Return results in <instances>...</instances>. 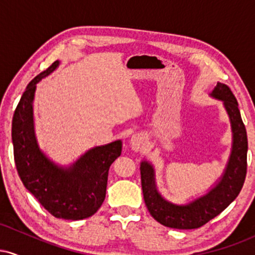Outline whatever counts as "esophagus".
Returning a JSON list of instances; mask_svg holds the SVG:
<instances>
[{
    "mask_svg": "<svg viewBox=\"0 0 255 255\" xmlns=\"http://www.w3.org/2000/svg\"><path fill=\"white\" fill-rule=\"evenodd\" d=\"M144 142H145L144 137H142L141 135H139V134H137V135H133V136H131V139H130L131 148H133V150H135V151L140 150V148L144 146Z\"/></svg>",
    "mask_w": 255,
    "mask_h": 255,
    "instance_id": "esophagus-1",
    "label": "esophagus"
}]
</instances>
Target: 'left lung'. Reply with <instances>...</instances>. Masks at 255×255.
<instances>
[{"instance_id":"1","label":"left lung","mask_w":255,"mask_h":255,"mask_svg":"<svg viewBox=\"0 0 255 255\" xmlns=\"http://www.w3.org/2000/svg\"><path fill=\"white\" fill-rule=\"evenodd\" d=\"M212 97L223 102L233 131L231 153L223 175L205 195L186 205L165 200L157 191L154 169L147 160L140 164L144 200L151 216L165 227L174 229H197L211 221L235 200L241 192L247 174V131L242 122L239 104L227 85L217 83Z\"/></svg>"}]
</instances>
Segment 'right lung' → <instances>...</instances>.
I'll return each mask as SVG.
<instances>
[{"mask_svg":"<svg viewBox=\"0 0 255 255\" xmlns=\"http://www.w3.org/2000/svg\"><path fill=\"white\" fill-rule=\"evenodd\" d=\"M58 61L32 79L14 111L11 122L14 160L28 192L54 217L79 221L98 211L105 199L109 168L121 154L122 141L96 146L71 166L55 164L37 144L33 124L36 85L57 68Z\"/></svg>","mask_w":255,"mask_h":255,"instance_id":"right-lung-1","label":"right lung"}]
</instances>
